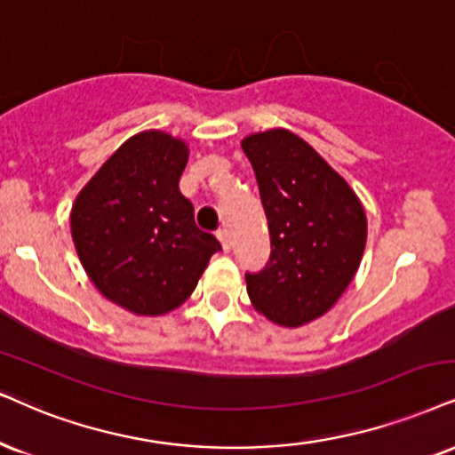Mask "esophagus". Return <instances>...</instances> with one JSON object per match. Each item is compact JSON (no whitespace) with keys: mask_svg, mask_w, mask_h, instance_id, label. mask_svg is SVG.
Wrapping results in <instances>:
<instances>
[{"mask_svg":"<svg viewBox=\"0 0 455 455\" xmlns=\"http://www.w3.org/2000/svg\"><path fill=\"white\" fill-rule=\"evenodd\" d=\"M217 238H219V243H221L223 251H226V253H228L229 246H232V244H229V234L226 232V229H219V232H217Z\"/></svg>","mask_w":455,"mask_h":455,"instance_id":"esophagus-1","label":"esophagus"}]
</instances>
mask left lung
Segmentation results:
<instances>
[{
  "instance_id": "obj_1",
  "label": "left lung",
  "mask_w": 455,
  "mask_h": 455,
  "mask_svg": "<svg viewBox=\"0 0 455 455\" xmlns=\"http://www.w3.org/2000/svg\"><path fill=\"white\" fill-rule=\"evenodd\" d=\"M270 228L267 266L246 274L253 307L280 327L327 314L361 266L367 217L346 179L287 128L243 139Z\"/></svg>"
}]
</instances>
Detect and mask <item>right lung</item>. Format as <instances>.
Returning a JSON list of instances; mask_svg holds the SVG:
<instances>
[{
	"mask_svg": "<svg viewBox=\"0 0 455 455\" xmlns=\"http://www.w3.org/2000/svg\"><path fill=\"white\" fill-rule=\"evenodd\" d=\"M188 143L162 131L128 139L71 206V238L99 293L137 316H162L194 293L212 253L179 192Z\"/></svg>",
	"mask_w": 455,
	"mask_h": 455,
	"instance_id": "obj_1",
	"label": "right lung"
}]
</instances>
